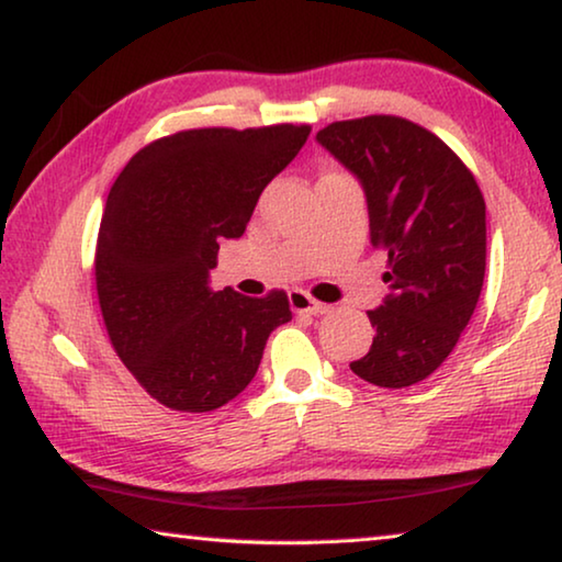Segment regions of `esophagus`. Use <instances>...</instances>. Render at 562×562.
<instances>
[{
	"label": "esophagus",
	"instance_id": "obj_1",
	"mask_svg": "<svg viewBox=\"0 0 562 562\" xmlns=\"http://www.w3.org/2000/svg\"><path fill=\"white\" fill-rule=\"evenodd\" d=\"M289 304L293 311H296V314H314L316 316V314H326V311H329V306L322 304V301H316L311 293L301 291V289L289 293Z\"/></svg>",
	"mask_w": 562,
	"mask_h": 562
}]
</instances>
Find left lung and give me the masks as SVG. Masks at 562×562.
Instances as JSON below:
<instances>
[{
    "label": "left lung",
    "mask_w": 562,
    "mask_h": 562,
    "mask_svg": "<svg viewBox=\"0 0 562 562\" xmlns=\"http://www.w3.org/2000/svg\"><path fill=\"white\" fill-rule=\"evenodd\" d=\"M316 140L361 180L371 246L390 296L367 311L374 341L351 371L369 384H419L460 341L485 281V198L450 145L412 120H339Z\"/></svg>",
    "instance_id": "obj_1"
}]
</instances>
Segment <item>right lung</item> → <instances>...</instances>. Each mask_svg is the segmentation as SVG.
Masks as SVG:
<instances>
[{"label":"right lung","instance_id":"add662e5","mask_svg":"<svg viewBox=\"0 0 562 562\" xmlns=\"http://www.w3.org/2000/svg\"><path fill=\"white\" fill-rule=\"evenodd\" d=\"M308 125L198 127L158 137L110 188L94 248L102 322L153 400L213 412L251 384L286 291H213L218 240L244 236L263 188L296 158Z\"/></svg>","mask_w":562,"mask_h":562}]
</instances>
